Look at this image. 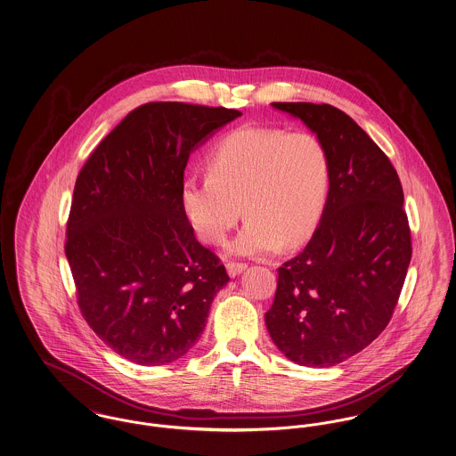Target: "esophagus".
<instances>
[{
    "instance_id": "1",
    "label": "esophagus",
    "mask_w": 456,
    "mask_h": 456,
    "mask_svg": "<svg viewBox=\"0 0 456 456\" xmlns=\"http://www.w3.org/2000/svg\"><path fill=\"white\" fill-rule=\"evenodd\" d=\"M246 268H248L246 263H234V261L227 263V273H229V277H232V279L240 275Z\"/></svg>"
}]
</instances>
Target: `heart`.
Returning <instances> with one entry per match:
<instances>
[{
	"label": "heart",
	"mask_w": 456,
	"mask_h": 456,
	"mask_svg": "<svg viewBox=\"0 0 456 456\" xmlns=\"http://www.w3.org/2000/svg\"><path fill=\"white\" fill-rule=\"evenodd\" d=\"M208 173L183 181L181 208L207 244H222L244 208L249 218L231 244L234 255L263 256L303 244L325 208L328 153L307 131H231L208 155Z\"/></svg>",
	"instance_id": "heart-1"
}]
</instances>
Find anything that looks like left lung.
<instances>
[{
  "label": "left lung",
  "instance_id": "1",
  "mask_svg": "<svg viewBox=\"0 0 456 456\" xmlns=\"http://www.w3.org/2000/svg\"><path fill=\"white\" fill-rule=\"evenodd\" d=\"M325 145L330 188L303 253L279 268L265 314L273 344L299 366L344 362L387 328L412 258L403 190L390 159L344 110L273 102Z\"/></svg>",
  "mask_w": 456,
  "mask_h": 456
}]
</instances>
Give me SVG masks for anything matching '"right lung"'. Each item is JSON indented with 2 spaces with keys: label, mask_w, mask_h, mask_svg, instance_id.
<instances>
[{
  "label": "right lung",
  "mask_w": 456,
  "mask_h": 456,
  "mask_svg": "<svg viewBox=\"0 0 456 456\" xmlns=\"http://www.w3.org/2000/svg\"><path fill=\"white\" fill-rule=\"evenodd\" d=\"M240 114L183 102L140 106L77 177L65 251L78 305L97 337L134 364L183 357L229 282L184 217L181 186L191 152Z\"/></svg>",
  "instance_id": "add662e5"
}]
</instances>
